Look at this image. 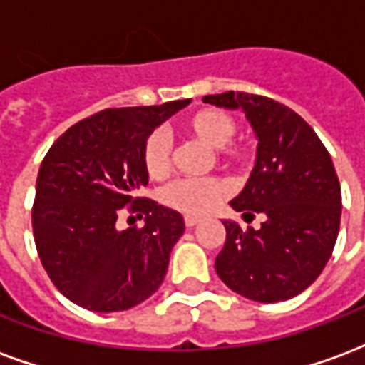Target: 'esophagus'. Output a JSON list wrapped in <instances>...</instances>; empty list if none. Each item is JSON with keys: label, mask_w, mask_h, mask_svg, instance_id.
<instances>
[{"label": "esophagus", "mask_w": 365, "mask_h": 365, "mask_svg": "<svg viewBox=\"0 0 365 365\" xmlns=\"http://www.w3.org/2000/svg\"><path fill=\"white\" fill-rule=\"evenodd\" d=\"M199 221H201V219H199V217H193V215H185V219H183L185 227H195Z\"/></svg>", "instance_id": "1"}]
</instances>
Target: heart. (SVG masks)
Returning a JSON list of instances; mask_svg holds the SVG:
<instances>
[{"mask_svg":"<svg viewBox=\"0 0 365 365\" xmlns=\"http://www.w3.org/2000/svg\"><path fill=\"white\" fill-rule=\"evenodd\" d=\"M182 128L193 138L217 150L227 166H242L250 160V146L235 138L237 119L219 107H201L182 120ZM143 166L152 180H162L172 170V143L162 130H152L144 138ZM229 195V183L221 178L193 180L182 178L168 185L162 199L168 207L185 215L213 211Z\"/></svg>","mask_w":365,"mask_h":365,"instance_id":"heart-1","label":"heart"}]
</instances>
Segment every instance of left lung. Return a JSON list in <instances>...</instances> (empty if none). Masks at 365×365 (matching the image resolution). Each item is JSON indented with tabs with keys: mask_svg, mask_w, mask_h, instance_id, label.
<instances>
[{
	"mask_svg": "<svg viewBox=\"0 0 365 365\" xmlns=\"http://www.w3.org/2000/svg\"><path fill=\"white\" fill-rule=\"evenodd\" d=\"M203 101L242 109L258 136L246 187L230 205L262 213L258 230L222 221L227 240L217 275L242 297L275 303L305 291L336 245L342 193L329 150L301 115L269 97L225 91Z\"/></svg>",
	"mask_w": 365,
	"mask_h": 365,
	"instance_id": "1",
	"label": "left lung"
}]
</instances>
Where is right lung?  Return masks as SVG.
I'll return each instance as SVG.
<instances>
[{
	"label": "right lung",
	"instance_id": "1",
	"mask_svg": "<svg viewBox=\"0 0 365 365\" xmlns=\"http://www.w3.org/2000/svg\"><path fill=\"white\" fill-rule=\"evenodd\" d=\"M187 103L103 109L78 120L46 152L36 178L33 237L51 282L76 305L125 311L164 282L185 227L178 211L138 195L148 183L143 144ZM125 206L145 215L144 227L116 229Z\"/></svg>",
	"mask_w": 365,
	"mask_h": 365
}]
</instances>
